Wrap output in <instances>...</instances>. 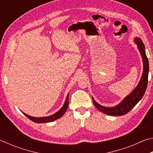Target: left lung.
I'll use <instances>...</instances> for the list:
<instances>
[{
	"instance_id": "left-lung-1",
	"label": "left lung",
	"mask_w": 153,
	"mask_h": 153,
	"mask_svg": "<svg viewBox=\"0 0 153 153\" xmlns=\"http://www.w3.org/2000/svg\"><path fill=\"white\" fill-rule=\"evenodd\" d=\"M135 42L138 45V50L141 54L144 65L143 73H142L140 81L135 90L129 96L124 98L123 101L116 107L111 108L102 107V106L98 104L92 98V101L94 106L100 112L112 116H120L125 115L129 111H131L133 107H135V105L139 102V100L141 99L144 94V92L147 88V84H148V76L149 71V60L146 56V53H145V47L142 41L140 38H136Z\"/></svg>"
}]
</instances>
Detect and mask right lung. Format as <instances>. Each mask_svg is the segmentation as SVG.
Masks as SVG:
<instances>
[{
  "instance_id": "add662e5",
  "label": "right lung",
  "mask_w": 153,
  "mask_h": 153,
  "mask_svg": "<svg viewBox=\"0 0 153 153\" xmlns=\"http://www.w3.org/2000/svg\"><path fill=\"white\" fill-rule=\"evenodd\" d=\"M68 105H69V96H68V94H67V97H66L65 102V104L63 106V107H62L61 109L58 111V112H56V113L53 114V115L48 116V117H31V116L28 115H27V114H25L24 113V114L25 116H26L28 119H30V120H32V121H33V122H35V123H40L51 122V121H55L56 120H57V119H59V117H61V116L63 115L65 113L67 108V107H68Z\"/></svg>"
}]
</instances>
